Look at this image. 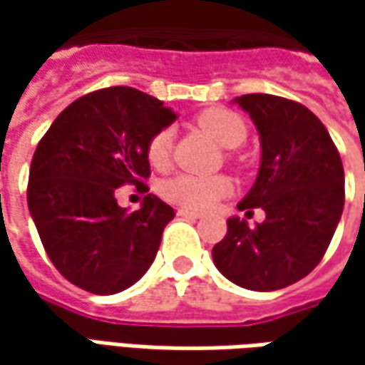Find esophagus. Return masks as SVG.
<instances>
[{
    "mask_svg": "<svg viewBox=\"0 0 365 365\" xmlns=\"http://www.w3.org/2000/svg\"><path fill=\"white\" fill-rule=\"evenodd\" d=\"M180 217H189V219H201V213H197V211H190V209H178L176 211Z\"/></svg>",
    "mask_w": 365,
    "mask_h": 365,
    "instance_id": "esophagus-1",
    "label": "esophagus"
}]
</instances>
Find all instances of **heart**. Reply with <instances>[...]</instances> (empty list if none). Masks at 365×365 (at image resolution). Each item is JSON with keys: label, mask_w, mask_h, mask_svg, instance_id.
I'll return each instance as SVG.
<instances>
[{"label": "heart", "mask_w": 365, "mask_h": 365, "mask_svg": "<svg viewBox=\"0 0 365 365\" xmlns=\"http://www.w3.org/2000/svg\"><path fill=\"white\" fill-rule=\"evenodd\" d=\"M201 130L209 133L217 144L227 150H235L242 146L247 138L245 121L225 107H211L205 109L197 118ZM170 146H173V132L160 130L150 144H148V160L154 166H164L170 158ZM230 180L223 176H195V175H176L168 178L162 185V197L170 203L180 205L192 211H205L217 203L230 192Z\"/></svg>", "instance_id": "b5f03b06"}]
</instances>
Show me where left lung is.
<instances>
[{
	"mask_svg": "<svg viewBox=\"0 0 365 365\" xmlns=\"http://www.w3.org/2000/svg\"><path fill=\"white\" fill-rule=\"evenodd\" d=\"M233 103L250 113L259 133V170L237 203L266 219L250 227L227 219L213 262L227 280L247 290H278L299 282L321 262L344 213L345 176L339 152L313 111L284 97L250 93Z\"/></svg>",
	"mask_w": 365,
	"mask_h": 365,
	"instance_id": "left-lung-1",
	"label": "left lung"
}]
</instances>
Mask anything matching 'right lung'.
Instances as JSON below:
<instances>
[{
  "mask_svg": "<svg viewBox=\"0 0 365 365\" xmlns=\"http://www.w3.org/2000/svg\"><path fill=\"white\" fill-rule=\"evenodd\" d=\"M175 120L156 97L109 87L73 101L40 140L28 209L50 262L75 287L115 294L152 266L175 211L146 195L130 213L118 205L115 189L144 187L148 144Z\"/></svg>",
  "mask_w": 365,
  "mask_h": 365,
  "instance_id": "1",
  "label": "right lung"
}]
</instances>
